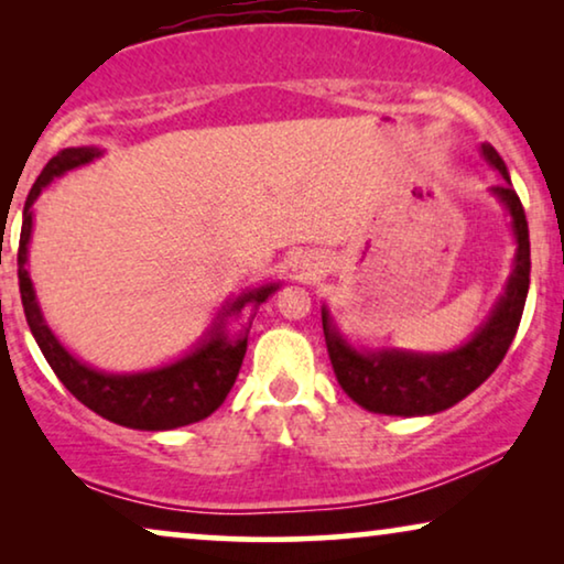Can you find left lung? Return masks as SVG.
I'll return each instance as SVG.
<instances>
[{
    "label": "left lung",
    "instance_id": "left-lung-1",
    "mask_svg": "<svg viewBox=\"0 0 564 564\" xmlns=\"http://www.w3.org/2000/svg\"><path fill=\"white\" fill-rule=\"evenodd\" d=\"M480 151L482 159L503 176V182L490 192L511 215L516 259L506 292L492 307L488 321L465 346L444 354H413L400 349L357 351L338 334L328 311L323 307V334H326L336 380L346 395L367 411L384 415H431L457 405L496 372L519 330L531 272L529 223L503 159L490 143H482Z\"/></svg>",
    "mask_w": 564,
    "mask_h": 564
}]
</instances>
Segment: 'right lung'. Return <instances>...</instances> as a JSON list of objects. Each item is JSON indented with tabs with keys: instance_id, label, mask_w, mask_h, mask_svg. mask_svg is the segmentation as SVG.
Segmentation results:
<instances>
[{
	"instance_id": "obj_1",
	"label": "right lung",
	"mask_w": 564,
	"mask_h": 564,
	"mask_svg": "<svg viewBox=\"0 0 564 564\" xmlns=\"http://www.w3.org/2000/svg\"><path fill=\"white\" fill-rule=\"evenodd\" d=\"M97 156H102V151L95 149V145L64 149L45 164L25 199L18 249V280L28 326L33 330L45 361H48L58 380L64 382V388L79 403L87 405L89 411L118 423V426L141 431H169L189 426V423L203 421L213 411H218L230 388H234L238 369L243 365L249 328L234 338L226 330V318L228 315H238L246 305L259 307L272 292L280 290V284H264V288L249 290L236 300H230L228 305H223L218 323H215L205 341L195 351H189L187 357L176 359L174 365L135 375H107L84 365V361L64 349V344L53 336V330L43 318L41 305L35 300L33 282H30L28 274V243L30 234H33V203L53 182V176L89 164Z\"/></svg>"
}]
</instances>
